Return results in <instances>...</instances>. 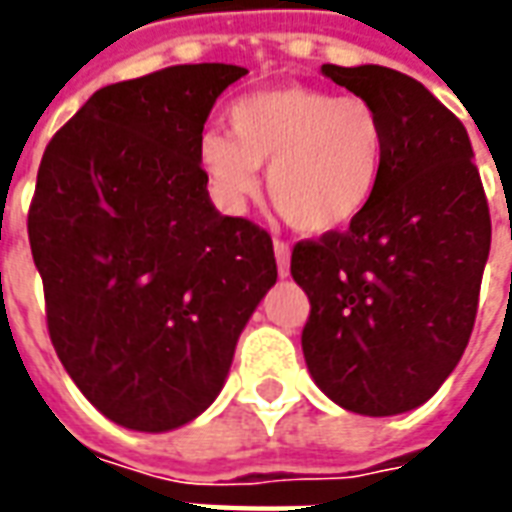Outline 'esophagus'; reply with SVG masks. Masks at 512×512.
Segmentation results:
<instances>
[{"instance_id": "esophagus-1", "label": "esophagus", "mask_w": 512, "mask_h": 512, "mask_svg": "<svg viewBox=\"0 0 512 512\" xmlns=\"http://www.w3.org/2000/svg\"><path fill=\"white\" fill-rule=\"evenodd\" d=\"M274 255H277V271L279 277H288L290 274V246L282 238H274Z\"/></svg>"}]
</instances>
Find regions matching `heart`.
I'll return each instance as SVG.
<instances>
[{
	"label": "heart",
	"mask_w": 512,
	"mask_h": 512,
	"mask_svg": "<svg viewBox=\"0 0 512 512\" xmlns=\"http://www.w3.org/2000/svg\"><path fill=\"white\" fill-rule=\"evenodd\" d=\"M230 136H202L200 161L219 200L241 208L260 189L268 164V197L301 233L343 230L367 211L381 183L386 128L362 95L315 87H274L235 101Z\"/></svg>",
	"instance_id": "1"
}]
</instances>
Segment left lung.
<instances>
[{
  "instance_id": "left-lung-1",
  "label": "left lung",
  "mask_w": 512,
  "mask_h": 512,
  "mask_svg": "<svg viewBox=\"0 0 512 512\" xmlns=\"http://www.w3.org/2000/svg\"><path fill=\"white\" fill-rule=\"evenodd\" d=\"M376 106L381 183L345 233L293 246L310 299L301 348L315 384L367 417L422 406L466 351L491 249V213L458 117L406 73L321 68Z\"/></svg>"
}]
</instances>
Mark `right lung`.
Wrapping results in <instances>:
<instances>
[{
  "label": "right lung",
  "mask_w": 512,
  "mask_h": 512,
  "mask_svg": "<svg viewBox=\"0 0 512 512\" xmlns=\"http://www.w3.org/2000/svg\"><path fill=\"white\" fill-rule=\"evenodd\" d=\"M244 73L202 62L101 87L40 161L27 230L51 345L123 428L161 433L211 406L277 282L271 235L216 211L200 167L205 120Z\"/></svg>",
  "instance_id": "obj_1"
}]
</instances>
